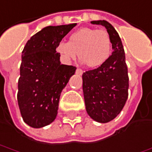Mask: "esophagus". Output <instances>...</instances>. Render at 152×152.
I'll return each mask as SVG.
<instances>
[{"label":"esophagus","instance_id":"1","mask_svg":"<svg viewBox=\"0 0 152 152\" xmlns=\"http://www.w3.org/2000/svg\"><path fill=\"white\" fill-rule=\"evenodd\" d=\"M83 70L81 69H76V74H79V75H82L83 74Z\"/></svg>","mask_w":152,"mask_h":152}]
</instances>
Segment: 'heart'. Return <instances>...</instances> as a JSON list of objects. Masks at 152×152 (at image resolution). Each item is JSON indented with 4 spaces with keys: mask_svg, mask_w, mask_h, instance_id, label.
Here are the masks:
<instances>
[{
    "mask_svg": "<svg viewBox=\"0 0 152 152\" xmlns=\"http://www.w3.org/2000/svg\"><path fill=\"white\" fill-rule=\"evenodd\" d=\"M56 52L66 62L75 59L78 53L86 66L97 68L104 64L111 53V40L105 30L82 27L69 36V42H58Z\"/></svg>",
    "mask_w": 152,
    "mask_h": 152,
    "instance_id": "heart-1",
    "label": "heart"
}]
</instances>
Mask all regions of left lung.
Wrapping results in <instances>:
<instances>
[{
    "label": "left lung",
    "instance_id": "left-lung-1",
    "mask_svg": "<svg viewBox=\"0 0 152 152\" xmlns=\"http://www.w3.org/2000/svg\"><path fill=\"white\" fill-rule=\"evenodd\" d=\"M92 24L106 28L112 43V54L104 64L83 73V91L86 110L94 121L107 123L121 113L128 98L129 77L121 37L114 26L104 20Z\"/></svg>",
    "mask_w": 152,
    "mask_h": 152
}]
</instances>
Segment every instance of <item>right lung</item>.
<instances>
[{
    "instance_id": "1",
    "label": "right lung",
    "mask_w": 152,
    "mask_h": 152,
    "mask_svg": "<svg viewBox=\"0 0 152 152\" xmlns=\"http://www.w3.org/2000/svg\"><path fill=\"white\" fill-rule=\"evenodd\" d=\"M76 25L46 26L23 48L17 102L23 121L31 127H44L57 116L61 92L76 67L61 64L56 46Z\"/></svg>"
}]
</instances>
